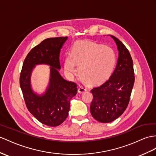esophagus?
Segmentation results:
<instances>
[{
  "label": "esophagus",
  "instance_id": "1",
  "mask_svg": "<svg viewBox=\"0 0 156 156\" xmlns=\"http://www.w3.org/2000/svg\"><path fill=\"white\" fill-rule=\"evenodd\" d=\"M86 90H87V88H86V87H85V86L80 85V86L79 87V88H78V92H79V93H84V92H85Z\"/></svg>",
  "mask_w": 156,
  "mask_h": 156
}]
</instances>
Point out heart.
<instances>
[{"mask_svg":"<svg viewBox=\"0 0 156 156\" xmlns=\"http://www.w3.org/2000/svg\"><path fill=\"white\" fill-rule=\"evenodd\" d=\"M115 63V54L111 48L82 41L73 45L71 54L66 55L63 67L65 73L71 76L75 73L77 65L79 75L83 80L98 83L109 77Z\"/></svg>","mask_w":156,"mask_h":156,"instance_id":"obj_1","label":"heart"}]
</instances>
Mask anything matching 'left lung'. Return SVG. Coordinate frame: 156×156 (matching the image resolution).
I'll return each mask as SVG.
<instances>
[{
  "instance_id": "8db88e82",
  "label": "left lung",
  "mask_w": 156,
  "mask_h": 156,
  "mask_svg": "<svg viewBox=\"0 0 156 156\" xmlns=\"http://www.w3.org/2000/svg\"><path fill=\"white\" fill-rule=\"evenodd\" d=\"M111 36L119 50L116 67L107 81L90 90L93 96L91 115L102 123L111 122L122 115L130 101L135 79L130 52L119 39Z\"/></svg>"
}]
</instances>
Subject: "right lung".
<instances>
[{
	"label": "right lung",
	"instance_id": "1",
	"mask_svg": "<svg viewBox=\"0 0 156 156\" xmlns=\"http://www.w3.org/2000/svg\"><path fill=\"white\" fill-rule=\"evenodd\" d=\"M67 37L45 39L32 48L26 57L20 75V85L30 112L41 123L49 126H58L69 115L70 100L77 93V84L63 79L60 69L59 53ZM38 64L50 66L51 79L44 95L33 92L30 76L34 66Z\"/></svg>",
	"mask_w": 156,
	"mask_h": 156
}]
</instances>
